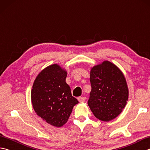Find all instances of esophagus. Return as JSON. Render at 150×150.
Here are the masks:
<instances>
[{"label": "esophagus", "instance_id": "obj_1", "mask_svg": "<svg viewBox=\"0 0 150 150\" xmlns=\"http://www.w3.org/2000/svg\"><path fill=\"white\" fill-rule=\"evenodd\" d=\"M86 98L85 97H79L78 98V100L80 102V103H84V102L86 101Z\"/></svg>", "mask_w": 150, "mask_h": 150}]
</instances>
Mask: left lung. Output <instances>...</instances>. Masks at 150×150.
Masks as SVG:
<instances>
[{
	"label": "left lung",
	"instance_id": "obj_1",
	"mask_svg": "<svg viewBox=\"0 0 150 150\" xmlns=\"http://www.w3.org/2000/svg\"><path fill=\"white\" fill-rule=\"evenodd\" d=\"M91 91L88 104L95 117L111 120L122 112L128 99V88L122 72L108 60L93 66L90 71Z\"/></svg>",
	"mask_w": 150,
	"mask_h": 150
}]
</instances>
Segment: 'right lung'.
<instances>
[{
  "label": "right lung",
  "mask_w": 150,
  "mask_h": 150,
  "mask_svg": "<svg viewBox=\"0 0 150 150\" xmlns=\"http://www.w3.org/2000/svg\"><path fill=\"white\" fill-rule=\"evenodd\" d=\"M67 71L57 64L46 67L35 80L31 91V103L38 116L53 126L68 121L77 98L66 82Z\"/></svg>",
  "instance_id": "obj_1"
}]
</instances>
